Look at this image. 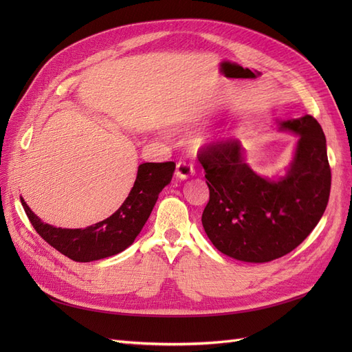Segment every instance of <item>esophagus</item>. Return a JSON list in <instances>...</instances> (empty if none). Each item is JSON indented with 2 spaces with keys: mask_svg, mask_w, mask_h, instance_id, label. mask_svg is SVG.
I'll return each instance as SVG.
<instances>
[{
  "mask_svg": "<svg viewBox=\"0 0 352 352\" xmlns=\"http://www.w3.org/2000/svg\"><path fill=\"white\" fill-rule=\"evenodd\" d=\"M195 170L192 167V164L188 163V162H179L176 164V177L180 180H185L190 176H194Z\"/></svg>",
  "mask_w": 352,
  "mask_h": 352,
  "instance_id": "obj_1",
  "label": "esophagus"
}]
</instances>
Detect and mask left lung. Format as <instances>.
<instances>
[{"label":"left lung","instance_id":"obj_1","mask_svg":"<svg viewBox=\"0 0 352 352\" xmlns=\"http://www.w3.org/2000/svg\"><path fill=\"white\" fill-rule=\"evenodd\" d=\"M298 136L285 176L265 177L245 162L239 141L201 153L210 189L202 226L214 247L245 263H267L295 250L320 221L330 194L326 138L313 116L278 122Z\"/></svg>","mask_w":352,"mask_h":352}]
</instances>
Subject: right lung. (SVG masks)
Returning a JSON list of instances; mask_svg holds the SVG:
<instances>
[{
  "label": "right lung",
  "mask_w": 352,
  "mask_h": 352,
  "mask_svg": "<svg viewBox=\"0 0 352 352\" xmlns=\"http://www.w3.org/2000/svg\"><path fill=\"white\" fill-rule=\"evenodd\" d=\"M176 164L142 163L129 195L110 217L85 229H61L42 221L20 197L32 226L52 248L73 261L102 260L131 247L140 235L158 199V194L170 184Z\"/></svg>",
  "instance_id": "1"
}]
</instances>
